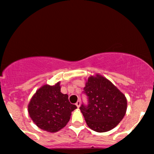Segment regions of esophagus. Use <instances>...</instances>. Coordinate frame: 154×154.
<instances>
[{
  "label": "esophagus",
  "instance_id": "esophagus-1",
  "mask_svg": "<svg viewBox=\"0 0 154 154\" xmlns=\"http://www.w3.org/2000/svg\"><path fill=\"white\" fill-rule=\"evenodd\" d=\"M80 104H81V102H80V101H77V103H76V106H77V107H80Z\"/></svg>",
  "mask_w": 154,
  "mask_h": 154
}]
</instances>
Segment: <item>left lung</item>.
<instances>
[{
	"label": "left lung",
	"mask_w": 154,
	"mask_h": 154,
	"mask_svg": "<svg viewBox=\"0 0 154 154\" xmlns=\"http://www.w3.org/2000/svg\"><path fill=\"white\" fill-rule=\"evenodd\" d=\"M83 93L88 97V104L82 103L80 109L86 124L94 131H109L124 117L127 108L126 97L107 79L98 74L91 76Z\"/></svg>",
	"instance_id": "left-lung-1"
}]
</instances>
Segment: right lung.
<instances>
[{
	"label": "right lung",
	"mask_w": 154,
	"mask_h": 154,
	"mask_svg": "<svg viewBox=\"0 0 154 154\" xmlns=\"http://www.w3.org/2000/svg\"><path fill=\"white\" fill-rule=\"evenodd\" d=\"M76 108L69 102L68 95L60 92L58 82L53 86L43 85L36 91L28 104V112L40 129L56 132L68 124Z\"/></svg>",
	"instance_id": "right-lung-1"
}]
</instances>
